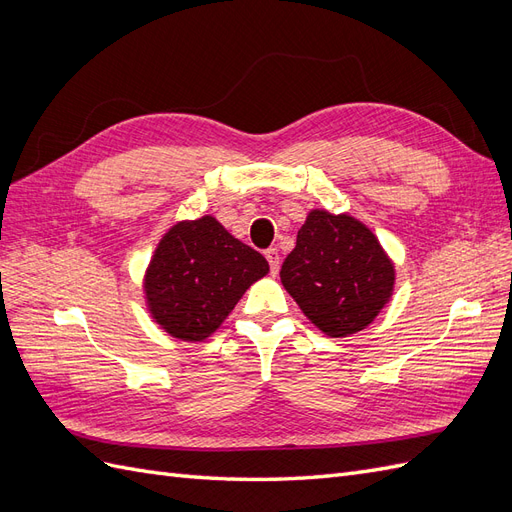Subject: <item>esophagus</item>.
<instances>
[{"instance_id": "34e87169", "label": "esophagus", "mask_w": 512, "mask_h": 512, "mask_svg": "<svg viewBox=\"0 0 512 512\" xmlns=\"http://www.w3.org/2000/svg\"><path fill=\"white\" fill-rule=\"evenodd\" d=\"M265 256H267V260H269V267H271V273L275 275L277 271H280V252L275 250V247H269V250L265 252Z\"/></svg>"}]
</instances>
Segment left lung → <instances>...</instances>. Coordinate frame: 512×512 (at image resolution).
<instances>
[{
    "instance_id": "left-lung-1",
    "label": "left lung",
    "mask_w": 512,
    "mask_h": 512,
    "mask_svg": "<svg viewBox=\"0 0 512 512\" xmlns=\"http://www.w3.org/2000/svg\"><path fill=\"white\" fill-rule=\"evenodd\" d=\"M282 284L303 314L329 337H348L389 303L395 267L374 232L350 215L309 211L286 256Z\"/></svg>"
}]
</instances>
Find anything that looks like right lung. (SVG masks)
<instances>
[{"label": "right lung", "mask_w": 512, "mask_h": 512, "mask_svg": "<svg viewBox=\"0 0 512 512\" xmlns=\"http://www.w3.org/2000/svg\"><path fill=\"white\" fill-rule=\"evenodd\" d=\"M267 273L265 256L211 215L179 222L162 237L147 269L149 312L173 337L203 342Z\"/></svg>", "instance_id": "add662e5"}]
</instances>
